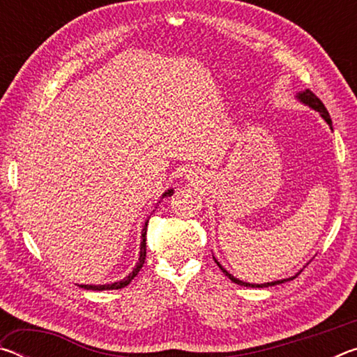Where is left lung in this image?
<instances>
[{
  "mask_svg": "<svg viewBox=\"0 0 357 357\" xmlns=\"http://www.w3.org/2000/svg\"><path fill=\"white\" fill-rule=\"evenodd\" d=\"M298 98L304 102V104H307L309 107H312V108H315L317 112H319L321 113V116L326 119V123H328L329 126L332 124V121H331V116H329V113H328V110H326V107H324V104L321 100H319L315 94H313L310 89H305L304 93H301ZM215 263L219 264V261H217L215 259ZM219 268L223 271V274H225L229 280L231 282H234V283H238V285H243V287H252V288H264V287H273V285H279V283H283V282H288V280H293V279H285V280H277V282H271V283H261V285H257V283H245V282H243V280H238L236 277H233L231 274H228L225 269L222 268V266L219 264Z\"/></svg>",
  "mask_w": 357,
  "mask_h": 357,
  "instance_id": "1",
  "label": "left lung"
}]
</instances>
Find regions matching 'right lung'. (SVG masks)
I'll use <instances>...</instances> for the list:
<instances>
[{"mask_svg":"<svg viewBox=\"0 0 357 357\" xmlns=\"http://www.w3.org/2000/svg\"><path fill=\"white\" fill-rule=\"evenodd\" d=\"M173 190H168L165 192L162 197H167V195H172ZM146 229H148V222L144 223V228L142 231V245H140V258H138V263L135 266V269L132 271V273L123 279L121 282H114L110 283V285H80L84 289H94V291H104V289H119V288H124L126 285H129V283L134 280V277L140 273V269L143 268L144 264V259H146Z\"/></svg>","mask_w":357,"mask_h":357,"instance_id":"1","label":"right lung"}]
</instances>
